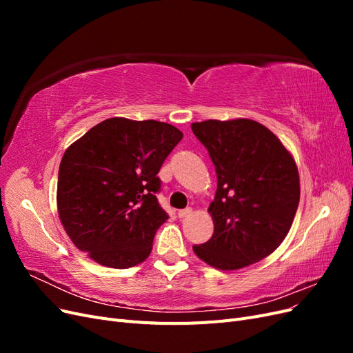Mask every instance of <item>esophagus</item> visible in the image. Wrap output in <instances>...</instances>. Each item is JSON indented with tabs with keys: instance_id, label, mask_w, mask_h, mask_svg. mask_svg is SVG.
Listing matches in <instances>:
<instances>
[{
	"instance_id": "esophagus-1",
	"label": "esophagus",
	"mask_w": 353,
	"mask_h": 353,
	"mask_svg": "<svg viewBox=\"0 0 353 353\" xmlns=\"http://www.w3.org/2000/svg\"><path fill=\"white\" fill-rule=\"evenodd\" d=\"M191 213H193V209L191 208H185V209H183V210H178V218H188Z\"/></svg>"
}]
</instances>
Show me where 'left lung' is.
<instances>
[{"instance_id":"left-lung-1","label":"left lung","mask_w":353,"mask_h":353,"mask_svg":"<svg viewBox=\"0 0 353 353\" xmlns=\"http://www.w3.org/2000/svg\"><path fill=\"white\" fill-rule=\"evenodd\" d=\"M208 148L218 188L209 213L213 236L193 250L222 271L262 261L290 231L301 199L294 159L268 128L250 119L191 123Z\"/></svg>"}]
</instances>
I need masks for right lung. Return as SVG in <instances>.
<instances>
[{
    "label": "right lung",
    "instance_id": "obj_1",
    "mask_svg": "<svg viewBox=\"0 0 353 353\" xmlns=\"http://www.w3.org/2000/svg\"><path fill=\"white\" fill-rule=\"evenodd\" d=\"M181 138L165 122L110 117L68 148L59 169L57 210L79 250L116 270L148 258L168 219L156 197L157 174Z\"/></svg>",
    "mask_w": 353,
    "mask_h": 353
}]
</instances>
